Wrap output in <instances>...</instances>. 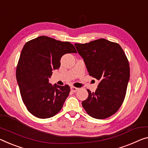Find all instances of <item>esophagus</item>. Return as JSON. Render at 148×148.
<instances>
[{"instance_id": "esophagus-1", "label": "esophagus", "mask_w": 148, "mask_h": 148, "mask_svg": "<svg viewBox=\"0 0 148 148\" xmlns=\"http://www.w3.org/2000/svg\"><path fill=\"white\" fill-rule=\"evenodd\" d=\"M78 90H79V88L74 87H71V90L72 92H77Z\"/></svg>"}]
</instances>
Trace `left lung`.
Segmentation results:
<instances>
[{"mask_svg": "<svg viewBox=\"0 0 148 148\" xmlns=\"http://www.w3.org/2000/svg\"><path fill=\"white\" fill-rule=\"evenodd\" d=\"M89 75L99 81L95 92L87 89L82 106L90 116L104 119L117 112L123 103L130 79L129 63L119 44L105 39L75 44Z\"/></svg>", "mask_w": 148, "mask_h": 148, "instance_id": "obj_1", "label": "left lung"}]
</instances>
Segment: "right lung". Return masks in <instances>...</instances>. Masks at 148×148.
<instances>
[{
	"label": "right lung",
	"instance_id": "obj_1",
	"mask_svg": "<svg viewBox=\"0 0 148 148\" xmlns=\"http://www.w3.org/2000/svg\"><path fill=\"white\" fill-rule=\"evenodd\" d=\"M71 53H77L71 43L44 36L24 45L16 68V80L22 101L35 116L48 119L62 108L69 86L53 85L49 78L52 71L60 67L61 57Z\"/></svg>",
	"mask_w": 148,
	"mask_h": 148
}]
</instances>
